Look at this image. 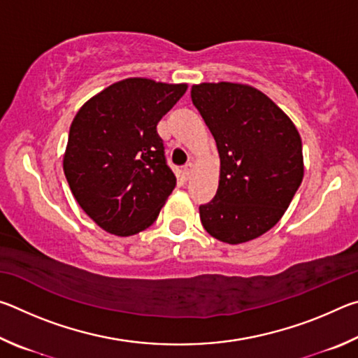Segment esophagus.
<instances>
[{"instance_id":"obj_1","label":"esophagus","mask_w":358,"mask_h":358,"mask_svg":"<svg viewBox=\"0 0 358 358\" xmlns=\"http://www.w3.org/2000/svg\"><path fill=\"white\" fill-rule=\"evenodd\" d=\"M192 172V162H187V164L183 166V177L189 178V175Z\"/></svg>"}]
</instances>
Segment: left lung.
Returning <instances> with one entry per match:
<instances>
[{"label":"left lung","instance_id":"obj_1","mask_svg":"<svg viewBox=\"0 0 358 358\" xmlns=\"http://www.w3.org/2000/svg\"><path fill=\"white\" fill-rule=\"evenodd\" d=\"M191 99L221 159L215 197L199 207L202 226L229 245L257 238L281 220L300 187L299 131L273 101L248 85H194Z\"/></svg>","mask_w":358,"mask_h":358}]
</instances>
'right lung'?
Listing matches in <instances>:
<instances>
[{"instance_id": "right-lung-1", "label": "right lung", "mask_w": 358, "mask_h": 358, "mask_svg": "<svg viewBox=\"0 0 358 358\" xmlns=\"http://www.w3.org/2000/svg\"><path fill=\"white\" fill-rule=\"evenodd\" d=\"M186 88L126 78L77 112L64 175L82 210L106 232L128 237L150 227L173 191L177 178L156 126Z\"/></svg>"}]
</instances>
